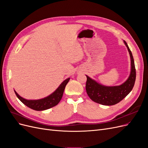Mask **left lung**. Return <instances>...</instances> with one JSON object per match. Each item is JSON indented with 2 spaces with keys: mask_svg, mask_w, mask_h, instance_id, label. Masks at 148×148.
I'll use <instances>...</instances> for the list:
<instances>
[{
  "mask_svg": "<svg viewBox=\"0 0 148 148\" xmlns=\"http://www.w3.org/2000/svg\"><path fill=\"white\" fill-rule=\"evenodd\" d=\"M126 45L131 59V72L128 79L120 86H106L97 83L95 80L87 77L86 90L90 99L98 104L104 106H112L117 104L131 92L136 79V69L132 53L127 45Z\"/></svg>",
  "mask_w": 148,
  "mask_h": 148,
  "instance_id": "8db88e82",
  "label": "left lung"
}]
</instances>
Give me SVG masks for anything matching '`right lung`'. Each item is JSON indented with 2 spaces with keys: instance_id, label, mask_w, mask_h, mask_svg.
<instances>
[{
  "instance_id": "right-lung-1",
  "label": "right lung",
  "mask_w": 148,
  "mask_h": 148,
  "mask_svg": "<svg viewBox=\"0 0 148 148\" xmlns=\"http://www.w3.org/2000/svg\"><path fill=\"white\" fill-rule=\"evenodd\" d=\"M70 78L66 79L65 80L61 83L56 90L52 93L51 95L48 96L46 97H44L43 99H38V100H27L21 97L20 95H18V93L15 91V95L20 100L21 102L29 108L33 110L40 111L48 109H50L51 107L56 106L59 104L60 101L61 100L62 96H63L64 91L66 84L69 82Z\"/></svg>"
}]
</instances>
